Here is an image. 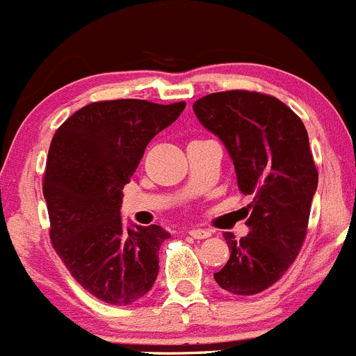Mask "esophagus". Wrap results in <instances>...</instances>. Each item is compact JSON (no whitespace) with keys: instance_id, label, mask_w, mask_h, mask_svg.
<instances>
[{"instance_id":"obj_1","label":"esophagus","mask_w":356,"mask_h":356,"mask_svg":"<svg viewBox=\"0 0 356 356\" xmlns=\"http://www.w3.org/2000/svg\"><path fill=\"white\" fill-rule=\"evenodd\" d=\"M188 234L194 239H206L211 236V232L206 231V229H192V231H188Z\"/></svg>"}]
</instances>
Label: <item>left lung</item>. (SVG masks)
<instances>
[{
    "instance_id": "1",
    "label": "left lung",
    "mask_w": 356,
    "mask_h": 356,
    "mask_svg": "<svg viewBox=\"0 0 356 356\" xmlns=\"http://www.w3.org/2000/svg\"><path fill=\"white\" fill-rule=\"evenodd\" d=\"M194 113L225 145L239 191L253 197L248 236L223 234L231 257L213 276L227 292L255 296L286 273L306 239L318 187L307 131L285 103L252 90L208 94Z\"/></svg>"
}]
</instances>
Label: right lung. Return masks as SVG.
Returning <instances> with one entry per match:
<instances>
[{"label": "right lung", "instance_id": "obj_1", "mask_svg": "<svg viewBox=\"0 0 356 356\" xmlns=\"http://www.w3.org/2000/svg\"><path fill=\"white\" fill-rule=\"evenodd\" d=\"M185 103L143 99L90 103L74 111L52 138L43 176L50 239L71 276L113 306L136 302L154 286L161 225H122V188L145 148L171 125Z\"/></svg>", "mask_w": 356, "mask_h": 356}]
</instances>
